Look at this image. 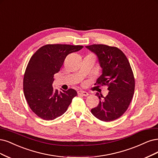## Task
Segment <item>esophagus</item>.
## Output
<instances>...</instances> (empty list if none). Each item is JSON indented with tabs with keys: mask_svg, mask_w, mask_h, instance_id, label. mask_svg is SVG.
Masks as SVG:
<instances>
[{
	"mask_svg": "<svg viewBox=\"0 0 158 158\" xmlns=\"http://www.w3.org/2000/svg\"><path fill=\"white\" fill-rule=\"evenodd\" d=\"M77 93H78V95H81L83 96H88L89 95L88 93H87L86 91H78Z\"/></svg>",
	"mask_w": 158,
	"mask_h": 158,
	"instance_id": "34e87169",
	"label": "esophagus"
}]
</instances>
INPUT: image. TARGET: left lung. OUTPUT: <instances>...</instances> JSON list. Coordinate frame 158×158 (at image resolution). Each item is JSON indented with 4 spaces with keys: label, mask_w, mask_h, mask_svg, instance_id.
I'll return each instance as SVG.
<instances>
[{
    "label": "left lung",
    "mask_w": 158,
    "mask_h": 158,
    "mask_svg": "<svg viewBox=\"0 0 158 158\" xmlns=\"http://www.w3.org/2000/svg\"><path fill=\"white\" fill-rule=\"evenodd\" d=\"M99 59L102 74L95 85H107L108 95L91 112L97 119L111 122L126 112L133 99L135 81L131 65L123 52L117 47L105 44L85 46ZM101 99L99 94H96Z\"/></svg>",
    "instance_id": "8db88e82"
}]
</instances>
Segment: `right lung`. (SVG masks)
<instances>
[{"instance_id":"obj_1","label":"right lung","mask_w":158,"mask_h":158,"mask_svg":"<svg viewBox=\"0 0 158 158\" xmlns=\"http://www.w3.org/2000/svg\"><path fill=\"white\" fill-rule=\"evenodd\" d=\"M84 46L46 44L31 57L23 77V92L27 104L37 116L52 120L67 111L77 92L73 89L59 92L52 86L57 73L69 53Z\"/></svg>"}]
</instances>
